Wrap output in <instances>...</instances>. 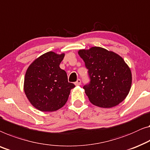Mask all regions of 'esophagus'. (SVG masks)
I'll return each mask as SVG.
<instances>
[{"mask_svg": "<svg viewBox=\"0 0 150 150\" xmlns=\"http://www.w3.org/2000/svg\"><path fill=\"white\" fill-rule=\"evenodd\" d=\"M74 84H75V85H76V86L80 85V84H81V80H80V79H78V80H76V82Z\"/></svg>", "mask_w": 150, "mask_h": 150, "instance_id": "34e87169", "label": "esophagus"}]
</instances>
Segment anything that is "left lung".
<instances>
[{
  "mask_svg": "<svg viewBox=\"0 0 150 150\" xmlns=\"http://www.w3.org/2000/svg\"><path fill=\"white\" fill-rule=\"evenodd\" d=\"M79 54L88 69L90 82L83 88L91 103L105 108L121 103L132 83L131 70L122 58L98 47L80 50Z\"/></svg>",
  "mask_w": 150,
  "mask_h": 150,
  "instance_id": "left-lung-1",
  "label": "left lung"
}]
</instances>
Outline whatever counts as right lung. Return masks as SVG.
I'll use <instances>...</instances> for the list:
<instances>
[{"label": "right lung", "mask_w": 150, "mask_h": 150, "mask_svg": "<svg viewBox=\"0 0 150 150\" xmlns=\"http://www.w3.org/2000/svg\"><path fill=\"white\" fill-rule=\"evenodd\" d=\"M64 54L50 51L37 58L28 68L24 79V92L28 100L42 112H53L68 101L70 90L66 71L59 67Z\"/></svg>", "instance_id": "1"}]
</instances>
